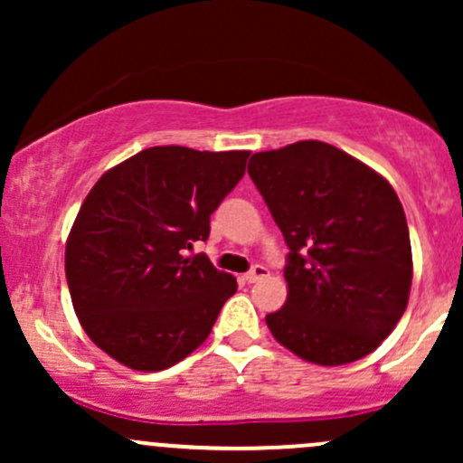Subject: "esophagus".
Returning <instances> with one entry per match:
<instances>
[{
  "label": "esophagus",
  "mask_w": 463,
  "mask_h": 463,
  "mask_svg": "<svg viewBox=\"0 0 463 463\" xmlns=\"http://www.w3.org/2000/svg\"><path fill=\"white\" fill-rule=\"evenodd\" d=\"M265 276H268V268H263V265H254V268L250 269L243 279H246L248 283H259V280H263Z\"/></svg>",
  "instance_id": "34e87169"
}]
</instances>
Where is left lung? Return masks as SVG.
<instances>
[{
  "label": "left lung",
  "mask_w": 463,
  "mask_h": 463,
  "mask_svg": "<svg viewBox=\"0 0 463 463\" xmlns=\"http://www.w3.org/2000/svg\"><path fill=\"white\" fill-rule=\"evenodd\" d=\"M248 174L289 248L287 300L265 316L276 342L317 365L370 354L394 331L411 289L396 191L322 141L252 154Z\"/></svg>",
  "instance_id": "obj_1"
}]
</instances>
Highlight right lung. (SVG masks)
I'll list each match as a JSON object with an SVG mask.
<instances>
[{"label":"right lung","instance_id":"right-lung-1","mask_svg":"<svg viewBox=\"0 0 463 463\" xmlns=\"http://www.w3.org/2000/svg\"><path fill=\"white\" fill-rule=\"evenodd\" d=\"M250 152L147 147L109 169L80 206L65 274L82 328L132 370L172 368L209 337L237 280L206 254L211 213L243 178Z\"/></svg>","mask_w":463,"mask_h":463}]
</instances>
